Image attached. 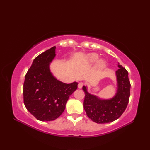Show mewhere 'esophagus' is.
<instances>
[{
  "mask_svg": "<svg viewBox=\"0 0 150 150\" xmlns=\"http://www.w3.org/2000/svg\"><path fill=\"white\" fill-rule=\"evenodd\" d=\"M83 85H84V84L82 83V82H80V83H79V84H78V88L79 89H81L82 88V86H83Z\"/></svg>",
  "mask_w": 150,
  "mask_h": 150,
  "instance_id": "34e87169",
  "label": "esophagus"
}]
</instances>
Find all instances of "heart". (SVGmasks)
<instances>
[{
  "mask_svg": "<svg viewBox=\"0 0 150 150\" xmlns=\"http://www.w3.org/2000/svg\"><path fill=\"white\" fill-rule=\"evenodd\" d=\"M98 55L96 53H90L84 57V62L86 64H93L97 61L95 65V69L96 70L103 69L106 66V62L103 59H98Z\"/></svg>",
  "mask_w": 150,
  "mask_h": 150,
  "instance_id": "obj_1",
  "label": "heart"
}]
</instances>
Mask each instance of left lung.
Masks as SVG:
<instances>
[{
    "label": "left lung",
    "mask_w": 150,
    "mask_h": 150,
    "mask_svg": "<svg viewBox=\"0 0 150 150\" xmlns=\"http://www.w3.org/2000/svg\"><path fill=\"white\" fill-rule=\"evenodd\" d=\"M119 69L115 71L117 79L116 93L110 98H103L91 94L87 86H83L85 92L84 108L88 117L98 124L111 122L122 115L128 106L130 95V82L128 72L118 64Z\"/></svg>",
    "instance_id": "left-lung-1"
}]
</instances>
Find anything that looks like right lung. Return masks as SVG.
Masks as SVG:
<instances>
[{
    "label": "right lung",
    "instance_id": "1",
    "mask_svg": "<svg viewBox=\"0 0 150 150\" xmlns=\"http://www.w3.org/2000/svg\"><path fill=\"white\" fill-rule=\"evenodd\" d=\"M55 49V46L52 47L37 56L25 76L24 105L40 121L57 119L64 111L70 95L77 89V82L65 84L51 71L50 64L56 56Z\"/></svg>",
    "mask_w": 150,
    "mask_h": 150
}]
</instances>
